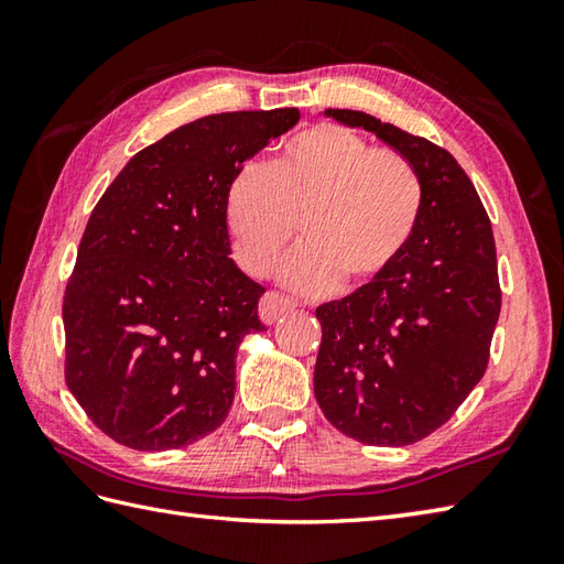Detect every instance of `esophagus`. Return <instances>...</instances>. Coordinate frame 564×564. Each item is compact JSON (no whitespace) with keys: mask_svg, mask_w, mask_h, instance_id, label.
<instances>
[{"mask_svg":"<svg viewBox=\"0 0 564 564\" xmlns=\"http://www.w3.org/2000/svg\"><path fill=\"white\" fill-rule=\"evenodd\" d=\"M293 307H295V303L291 301V297H285L281 293H275V291H269V293H263V297L259 301V317H261L263 325H273V322L279 319L281 315L291 313Z\"/></svg>","mask_w":564,"mask_h":564,"instance_id":"34e87169","label":"esophagus"}]
</instances>
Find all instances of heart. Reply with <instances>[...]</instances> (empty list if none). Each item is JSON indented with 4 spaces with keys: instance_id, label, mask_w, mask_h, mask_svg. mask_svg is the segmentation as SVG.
Segmentation results:
<instances>
[{
    "instance_id": "b5f03b06",
    "label": "heart",
    "mask_w": 564,
    "mask_h": 564,
    "mask_svg": "<svg viewBox=\"0 0 564 564\" xmlns=\"http://www.w3.org/2000/svg\"><path fill=\"white\" fill-rule=\"evenodd\" d=\"M424 210L414 164L373 150L337 123H319L285 142L279 158L247 164L227 191V227L239 267L267 275L285 245L303 237L281 279L295 291H346L388 275L410 249Z\"/></svg>"
}]
</instances>
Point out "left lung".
Instances as JSON below:
<instances>
[{
  "label": "left lung",
  "mask_w": 564,
  "mask_h": 564,
  "mask_svg": "<svg viewBox=\"0 0 564 564\" xmlns=\"http://www.w3.org/2000/svg\"><path fill=\"white\" fill-rule=\"evenodd\" d=\"M325 116L410 160L424 210L388 275L315 310V398L349 438L410 446L446 424L487 370L501 310L492 223L448 150L364 111Z\"/></svg>",
  "instance_id": "obj_1"
}]
</instances>
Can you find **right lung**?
<instances>
[{
  "label": "right lung",
  "mask_w": 564,
  "mask_h": 564,
  "mask_svg": "<svg viewBox=\"0 0 564 564\" xmlns=\"http://www.w3.org/2000/svg\"><path fill=\"white\" fill-rule=\"evenodd\" d=\"M301 121L297 109L198 118L140 150L91 210L65 301V380L106 436L184 448L235 400V356L263 289L227 235L235 174Z\"/></svg>",
  "instance_id": "add662e5"
}]
</instances>
